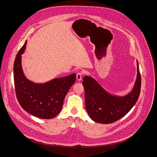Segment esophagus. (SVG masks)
I'll return each mask as SVG.
<instances>
[{
    "label": "esophagus",
    "mask_w": 157,
    "mask_h": 157,
    "mask_svg": "<svg viewBox=\"0 0 157 157\" xmlns=\"http://www.w3.org/2000/svg\"><path fill=\"white\" fill-rule=\"evenodd\" d=\"M83 76V73L82 72H78L76 75V79L78 81H81L82 79V77Z\"/></svg>",
    "instance_id": "1"
}]
</instances>
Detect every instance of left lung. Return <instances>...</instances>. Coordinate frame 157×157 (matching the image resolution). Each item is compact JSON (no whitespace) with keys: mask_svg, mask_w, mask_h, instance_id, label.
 <instances>
[{"mask_svg":"<svg viewBox=\"0 0 157 157\" xmlns=\"http://www.w3.org/2000/svg\"><path fill=\"white\" fill-rule=\"evenodd\" d=\"M137 75L132 91L124 96L112 95L93 78L85 76L82 85L85 105L92 120L101 124L114 122L125 116L137 102L141 87V76L137 61Z\"/></svg>","mask_w":157,"mask_h":157,"instance_id":"1","label":"left lung"}]
</instances>
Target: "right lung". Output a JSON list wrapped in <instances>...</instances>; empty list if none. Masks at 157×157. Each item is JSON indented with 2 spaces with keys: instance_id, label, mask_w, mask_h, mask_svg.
Listing matches in <instances>:
<instances>
[{
  "instance_id": "1",
  "label": "right lung",
  "mask_w": 157,
  "mask_h": 157,
  "mask_svg": "<svg viewBox=\"0 0 157 157\" xmlns=\"http://www.w3.org/2000/svg\"><path fill=\"white\" fill-rule=\"evenodd\" d=\"M27 41L18 51L13 64L15 89L18 101L25 111L40 119H50L56 116L62 109L64 98L76 81V74L53 79L43 84L29 80L21 68V59Z\"/></svg>"
}]
</instances>
